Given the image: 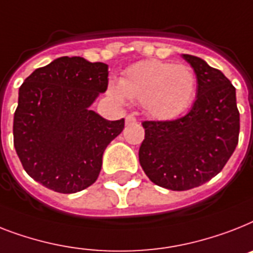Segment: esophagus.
Listing matches in <instances>:
<instances>
[{
	"label": "esophagus",
	"instance_id": "1",
	"mask_svg": "<svg viewBox=\"0 0 253 253\" xmlns=\"http://www.w3.org/2000/svg\"><path fill=\"white\" fill-rule=\"evenodd\" d=\"M136 122V118H135V117L133 116H127L126 117V125H132V123H135Z\"/></svg>",
	"mask_w": 253,
	"mask_h": 253
}]
</instances>
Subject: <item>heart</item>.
Wrapping results in <instances>:
<instances>
[{
	"instance_id": "obj_1",
	"label": "heart",
	"mask_w": 253,
	"mask_h": 253,
	"mask_svg": "<svg viewBox=\"0 0 253 253\" xmlns=\"http://www.w3.org/2000/svg\"><path fill=\"white\" fill-rule=\"evenodd\" d=\"M198 80L194 70L160 59H147L123 71L120 83L109 84L113 97H127L143 104L155 120L171 121L186 113L196 96Z\"/></svg>"
}]
</instances>
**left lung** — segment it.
Listing matches in <instances>:
<instances>
[{
	"label": "left lung",
	"mask_w": 253,
	"mask_h": 253,
	"mask_svg": "<svg viewBox=\"0 0 253 253\" xmlns=\"http://www.w3.org/2000/svg\"><path fill=\"white\" fill-rule=\"evenodd\" d=\"M198 79V97L175 121H145L139 162L155 184L186 191L204 184L223 169L238 144L239 112L235 88L204 59L182 54Z\"/></svg>",
	"instance_id": "left-lung-1"
}]
</instances>
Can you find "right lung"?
<instances>
[{"label":"right lung","instance_id":"add662e5","mask_svg":"<svg viewBox=\"0 0 253 253\" xmlns=\"http://www.w3.org/2000/svg\"><path fill=\"white\" fill-rule=\"evenodd\" d=\"M108 65L61 57L19 88L14 147L27 174L49 190L75 194L93 184L106 147L125 128L91 110L108 88Z\"/></svg>","mask_w":253,"mask_h":253}]
</instances>
